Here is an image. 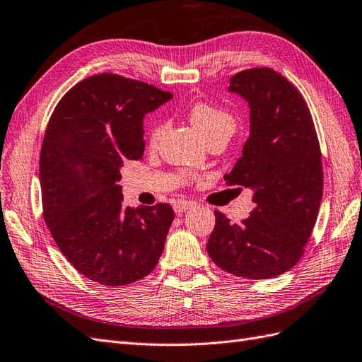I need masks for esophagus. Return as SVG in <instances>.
Masks as SVG:
<instances>
[{
  "instance_id": "obj_1",
  "label": "esophagus",
  "mask_w": 362,
  "mask_h": 362,
  "mask_svg": "<svg viewBox=\"0 0 362 362\" xmlns=\"http://www.w3.org/2000/svg\"><path fill=\"white\" fill-rule=\"evenodd\" d=\"M193 207V202L192 201H177L173 204V210L177 213H184Z\"/></svg>"
}]
</instances>
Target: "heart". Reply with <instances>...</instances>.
<instances>
[{"label":"heart","mask_w":362,"mask_h":362,"mask_svg":"<svg viewBox=\"0 0 362 362\" xmlns=\"http://www.w3.org/2000/svg\"><path fill=\"white\" fill-rule=\"evenodd\" d=\"M190 120L194 128H197L198 132L204 136V140H209L211 136H218V135L231 136L234 129H236V123H234L231 114H228L227 111H223L221 108H216V106L202 103V102L194 103L192 106ZM163 131H164L163 123L155 124L151 129L149 139L152 144H155L160 140Z\"/></svg>","instance_id":"1"}]
</instances>
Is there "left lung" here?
<instances>
[{"instance_id":"obj_1","label":"left lung","mask_w":362,"mask_h":362,"mask_svg":"<svg viewBox=\"0 0 362 362\" xmlns=\"http://www.w3.org/2000/svg\"><path fill=\"white\" fill-rule=\"evenodd\" d=\"M228 91L250 108V136L226 181L252 190V211L231 223L214 211L207 252L243 279H272L300 260L323 197L315 126L297 88L271 68L234 74Z\"/></svg>"}]
</instances>
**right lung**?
Here are the masks:
<instances>
[{
    "instance_id": "1",
    "label": "right lung",
    "mask_w": 362,
    "mask_h": 362,
    "mask_svg": "<svg viewBox=\"0 0 362 362\" xmlns=\"http://www.w3.org/2000/svg\"><path fill=\"white\" fill-rule=\"evenodd\" d=\"M172 97L119 74H95L62 97L47 124L39 160L45 223L66 260L100 285L140 280L163 254L172 207H124L119 181L123 163L144 152V115Z\"/></svg>"
}]
</instances>
